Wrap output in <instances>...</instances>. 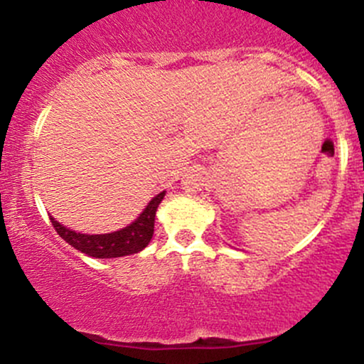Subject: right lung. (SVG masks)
Masks as SVG:
<instances>
[{
	"instance_id": "obj_1",
	"label": "right lung",
	"mask_w": 364,
	"mask_h": 364,
	"mask_svg": "<svg viewBox=\"0 0 364 364\" xmlns=\"http://www.w3.org/2000/svg\"><path fill=\"white\" fill-rule=\"evenodd\" d=\"M164 197L165 192H160L159 196L149 200L144 211L134 222L128 223L123 229L107 234L77 232V230L65 227L53 216H50V222H53L56 232L68 245H72L75 250L86 253V255L95 257V259H116V257L134 255V253L144 250L151 241L153 232H155L156 209H159Z\"/></svg>"
}]
</instances>
